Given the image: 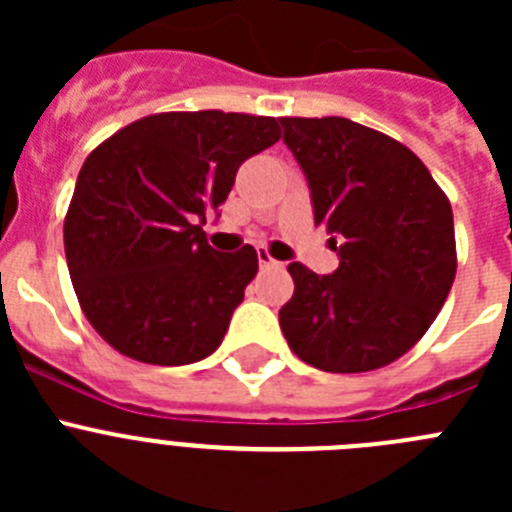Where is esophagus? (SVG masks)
Instances as JSON below:
<instances>
[{
  "label": "esophagus",
  "instance_id": "obj_1",
  "mask_svg": "<svg viewBox=\"0 0 512 512\" xmlns=\"http://www.w3.org/2000/svg\"><path fill=\"white\" fill-rule=\"evenodd\" d=\"M259 264L261 269H271V266H282L277 259H271V253L266 248H259Z\"/></svg>",
  "mask_w": 512,
  "mask_h": 512
}]
</instances>
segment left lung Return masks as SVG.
<instances>
[{
	"instance_id": "left-lung-1",
	"label": "left lung",
	"mask_w": 512,
	"mask_h": 512,
	"mask_svg": "<svg viewBox=\"0 0 512 512\" xmlns=\"http://www.w3.org/2000/svg\"><path fill=\"white\" fill-rule=\"evenodd\" d=\"M307 176L315 225L341 264L320 277L295 261L279 310L289 348L333 374L374 372L425 336L456 277L451 202L400 140L346 117H282Z\"/></svg>"
}]
</instances>
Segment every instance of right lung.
<instances>
[{
    "label": "right lung",
    "instance_id": "add662e5",
    "mask_svg": "<svg viewBox=\"0 0 512 512\" xmlns=\"http://www.w3.org/2000/svg\"><path fill=\"white\" fill-rule=\"evenodd\" d=\"M282 138L277 117L158 112L87 156L63 220L76 300L128 359L182 366L225 338L259 253H220L202 230L238 166Z\"/></svg>",
    "mask_w": 512,
    "mask_h": 512
}]
</instances>
